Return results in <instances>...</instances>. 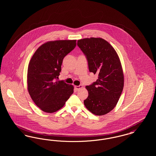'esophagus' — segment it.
Returning a JSON list of instances; mask_svg holds the SVG:
<instances>
[{
	"label": "esophagus",
	"mask_w": 156,
	"mask_h": 156,
	"mask_svg": "<svg viewBox=\"0 0 156 156\" xmlns=\"http://www.w3.org/2000/svg\"><path fill=\"white\" fill-rule=\"evenodd\" d=\"M82 88V86L81 85H78V86H75V89H76V90H78L81 89Z\"/></svg>",
	"instance_id": "1"
}]
</instances>
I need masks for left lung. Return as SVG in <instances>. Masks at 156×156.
<instances>
[{
	"mask_svg": "<svg viewBox=\"0 0 156 156\" xmlns=\"http://www.w3.org/2000/svg\"><path fill=\"white\" fill-rule=\"evenodd\" d=\"M77 45L86 56L89 72L98 75L97 81L86 86L88 97L84 105L95 115H106L116 106L123 89L124 76L119 56L101 38L81 39Z\"/></svg>",
	"mask_w": 156,
	"mask_h": 156,
	"instance_id": "left-lung-1",
	"label": "left lung"
}]
</instances>
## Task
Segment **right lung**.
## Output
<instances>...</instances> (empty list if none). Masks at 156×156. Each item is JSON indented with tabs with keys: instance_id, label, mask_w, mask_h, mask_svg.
I'll list each match as a JSON object with an SVG mask.
<instances>
[{
	"instance_id": "add662e5",
	"label": "right lung",
	"mask_w": 156,
	"mask_h": 156,
	"mask_svg": "<svg viewBox=\"0 0 156 156\" xmlns=\"http://www.w3.org/2000/svg\"><path fill=\"white\" fill-rule=\"evenodd\" d=\"M73 40L47 42L32 56L27 70V88L34 104L43 111L53 113L64 106L74 87L58 81L62 60L74 49Z\"/></svg>"
}]
</instances>
